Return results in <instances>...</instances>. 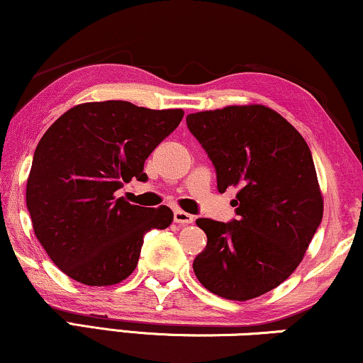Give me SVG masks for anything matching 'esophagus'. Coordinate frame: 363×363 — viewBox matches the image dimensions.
Listing matches in <instances>:
<instances>
[{
    "label": "esophagus",
    "instance_id": "34e87169",
    "mask_svg": "<svg viewBox=\"0 0 363 363\" xmlns=\"http://www.w3.org/2000/svg\"><path fill=\"white\" fill-rule=\"evenodd\" d=\"M173 220H175V223H178V225H191V223L195 221V216L186 211L177 210L175 215H173Z\"/></svg>",
    "mask_w": 363,
    "mask_h": 363
}]
</instances>
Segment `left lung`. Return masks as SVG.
Instances as JSON below:
<instances>
[{
  "instance_id": "1",
  "label": "left lung",
  "mask_w": 363,
  "mask_h": 363,
  "mask_svg": "<svg viewBox=\"0 0 363 363\" xmlns=\"http://www.w3.org/2000/svg\"><path fill=\"white\" fill-rule=\"evenodd\" d=\"M186 125L216 168L218 191L240 190L238 220H196L208 245L193 271L213 294L255 299L296 271L322 221L311 150L281 113L261 104L190 113Z\"/></svg>"
}]
</instances>
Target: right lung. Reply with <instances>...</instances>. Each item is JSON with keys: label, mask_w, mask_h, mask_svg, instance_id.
<instances>
[{"label": "right lung", "mask_w": 363, "mask_h": 363, "mask_svg": "<svg viewBox=\"0 0 363 363\" xmlns=\"http://www.w3.org/2000/svg\"><path fill=\"white\" fill-rule=\"evenodd\" d=\"M183 113L86 102L48 128L34 152L26 205L34 235L64 274L86 286L118 284L137 267L143 236L172 225L168 206H137L116 191L132 178L147 180L143 163Z\"/></svg>", "instance_id": "1"}]
</instances>
